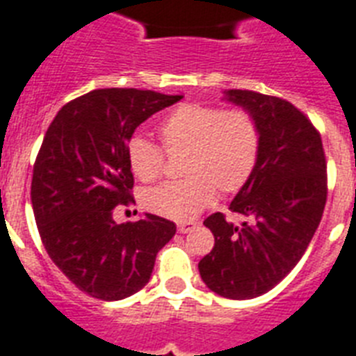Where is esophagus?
<instances>
[{"instance_id":"esophagus-1","label":"esophagus","mask_w":356,"mask_h":356,"mask_svg":"<svg viewBox=\"0 0 356 356\" xmlns=\"http://www.w3.org/2000/svg\"><path fill=\"white\" fill-rule=\"evenodd\" d=\"M195 227H197V223H195V222H179L177 223V231H179V233H183V234L192 233Z\"/></svg>"}]
</instances>
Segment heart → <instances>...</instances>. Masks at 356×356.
<instances>
[{
    "mask_svg": "<svg viewBox=\"0 0 356 356\" xmlns=\"http://www.w3.org/2000/svg\"><path fill=\"white\" fill-rule=\"evenodd\" d=\"M162 144L166 151H184L181 181L145 190L142 205L156 216L186 222L211 205L216 195L234 194L253 177L260 156V127L243 108L207 103H184L162 120ZM131 172L149 183L162 172V151L144 136L127 144Z\"/></svg>",
    "mask_w": 356,
    "mask_h": 356,
    "instance_id": "1",
    "label": "heart"
}]
</instances>
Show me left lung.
Listing matches in <instances>:
<instances>
[{
    "label": "left lung",
    "instance_id": "1",
    "mask_svg": "<svg viewBox=\"0 0 356 356\" xmlns=\"http://www.w3.org/2000/svg\"><path fill=\"white\" fill-rule=\"evenodd\" d=\"M223 99L253 114L260 156L253 177L231 201L242 223L222 212L203 222L214 248L200 260V275L227 299H253L279 284L309 248L327 201L321 136L286 99L253 90H225Z\"/></svg>",
    "mask_w": 356,
    "mask_h": 356
}]
</instances>
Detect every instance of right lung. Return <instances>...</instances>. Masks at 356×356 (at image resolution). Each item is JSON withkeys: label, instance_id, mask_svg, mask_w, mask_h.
Returning <instances> with one entry per match:
<instances>
[{"label": "right lung", "instance_id": "1", "mask_svg": "<svg viewBox=\"0 0 356 356\" xmlns=\"http://www.w3.org/2000/svg\"><path fill=\"white\" fill-rule=\"evenodd\" d=\"M136 88H99L66 103L47 129L33 168L31 203L49 259L92 298L120 301L149 282L156 253L177 227L144 214L116 223L133 200L127 144L140 123L177 103Z\"/></svg>", "mask_w": 356, "mask_h": 356}]
</instances>
